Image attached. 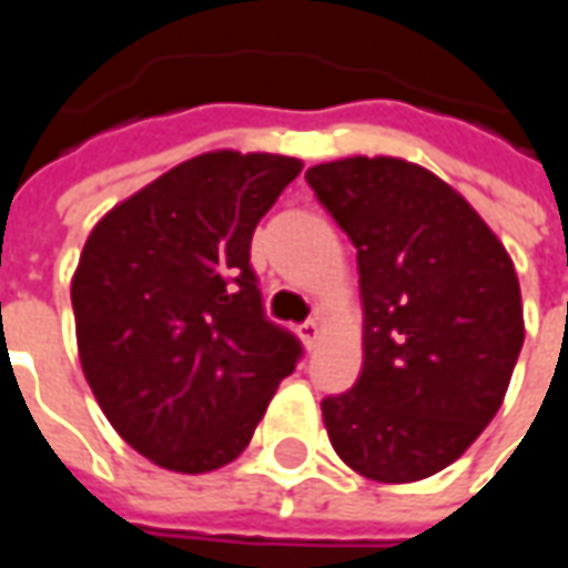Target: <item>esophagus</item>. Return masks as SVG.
Masks as SVG:
<instances>
[{
  "label": "esophagus",
  "instance_id": "34e87169",
  "mask_svg": "<svg viewBox=\"0 0 568 568\" xmlns=\"http://www.w3.org/2000/svg\"><path fill=\"white\" fill-rule=\"evenodd\" d=\"M297 335L304 341V347L313 351L320 344V338H323V320H307L304 325H297Z\"/></svg>",
  "mask_w": 568,
  "mask_h": 568
}]
</instances>
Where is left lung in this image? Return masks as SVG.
<instances>
[{"label": "left lung", "mask_w": 568, "mask_h": 568, "mask_svg": "<svg viewBox=\"0 0 568 568\" xmlns=\"http://www.w3.org/2000/svg\"><path fill=\"white\" fill-rule=\"evenodd\" d=\"M307 184L356 245L363 372L323 399L359 477L418 483L495 418L526 338L514 261L458 190L399 156H347Z\"/></svg>", "instance_id": "left-lung-1"}]
</instances>
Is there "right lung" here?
Segmentation results:
<instances>
[{"label":"right lung","instance_id":"obj_1","mask_svg":"<svg viewBox=\"0 0 568 568\" xmlns=\"http://www.w3.org/2000/svg\"><path fill=\"white\" fill-rule=\"evenodd\" d=\"M304 162L212 150L106 212L70 283L79 363L106 422L174 474L240 458L297 344L273 325L248 248Z\"/></svg>","mask_w":568,"mask_h":568}]
</instances>
